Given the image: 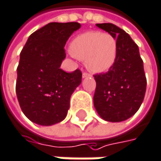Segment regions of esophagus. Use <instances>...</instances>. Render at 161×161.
<instances>
[{
    "instance_id": "obj_1",
    "label": "esophagus",
    "mask_w": 161,
    "mask_h": 161,
    "mask_svg": "<svg viewBox=\"0 0 161 161\" xmlns=\"http://www.w3.org/2000/svg\"><path fill=\"white\" fill-rule=\"evenodd\" d=\"M82 76H83V78H87V77H91V74L88 72H83Z\"/></svg>"
}]
</instances>
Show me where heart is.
Returning a JSON list of instances; mask_svg holds the SVG:
<instances>
[{"label": "heart", "instance_id": "heart-1", "mask_svg": "<svg viewBox=\"0 0 161 161\" xmlns=\"http://www.w3.org/2000/svg\"><path fill=\"white\" fill-rule=\"evenodd\" d=\"M70 52L76 58L86 60V66L91 71L102 73L115 64L117 40L109 33L90 31L78 35L72 40Z\"/></svg>", "mask_w": 161, "mask_h": 161}]
</instances>
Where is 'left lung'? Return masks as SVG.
Returning a JSON list of instances; mask_svg holds the SVG:
<instances>
[{
    "instance_id": "obj_1",
    "label": "left lung",
    "mask_w": 161,
    "mask_h": 161,
    "mask_svg": "<svg viewBox=\"0 0 161 161\" xmlns=\"http://www.w3.org/2000/svg\"><path fill=\"white\" fill-rule=\"evenodd\" d=\"M117 40L115 64L108 72L94 75V108L108 122L119 123L132 117L140 108L146 91L143 61L138 45L123 29L112 23H97Z\"/></svg>"
}]
</instances>
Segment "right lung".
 I'll list each match as a JSON object with an SVG mask.
<instances>
[{
    "mask_svg": "<svg viewBox=\"0 0 161 161\" xmlns=\"http://www.w3.org/2000/svg\"><path fill=\"white\" fill-rule=\"evenodd\" d=\"M80 27L78 22H50L34 32L21 50L16 93L22 112L35 124L53 125L67 116L82 72H66L60 66L67 40Z\"/></svg>",
    "mask_w": 161,
    "mask_h": 161,
    "instance_id": "1",
    "label": "right lung"
}]
</instances>
